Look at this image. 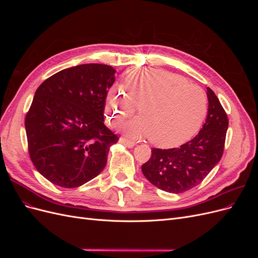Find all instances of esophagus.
<instances>
[{
	"mask_svg": "<svg viewBox=\"0 0 258 258\" xmlns=\"http://www.w3.org/2000/svg\"><path fill=\"white\" fill-rule=\"evenodd\" d=\"M118 142H119V143H121V144H123L124 146H127V147H129V148H131V147H134V146L136 145V143H135V142H132V141H130V140H128V139H126V138H119V140H118Z\"/></svg>",
	"mask_w": 258,
	"mask_h": 258,
	"instance_id": "esophagus-1",
	"label": "esophagus"
}]
</instances>
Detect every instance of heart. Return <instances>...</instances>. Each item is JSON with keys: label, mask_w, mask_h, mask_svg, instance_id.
Returning <instances> with one entry per match:
<instances>
[{"label": "heart", "mask_w": 258, "mask_h": 258, "mask_svg": "<svg viewBox=\"0 0 258 258\" xmlns=\"http://www.w3.org/2000/svg\"><path fill=\"white\" fill-rule=\"evenodd\" d=\"M119 86L110 89L105 115L113 126H119L137 110L140 116L123 130L131 138L148 137L160 147H173L195 136L205 120L208 100L205 91L187 84L177 74L161 69H134Z\"/></svg>", "instance_id": "b5f03b06"}]
</instances>
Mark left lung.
<instances>
[{
	"mask_svg": "<svg viewBox=\"0 0 258 258\" xmlns=\"http://www.w3.org/2000/svg\"><path fill=\"white\" fill-rule=\"evenodd\" d=\"M208 115L199 134L177 148H153L142 166L144 176L159 189L181 194L200 184L221 160L228 118L215 93L207 88Z\"/></svg>",
	"mask_w": 258,
	"mask_h": 258,
	"instance_id": "8db88e82",
	"label": "left lung"
}]
</instances>
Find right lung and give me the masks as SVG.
<instances>
[{"mask_svg": "<svg viewBox=\"0 0 258 258\" xmlns=\"http://www.w3.org/2000/svg\"><path fill=\"white\" fill-rule=\"evenodd\" d=\"M116 70L88 63L69 68L41 84L26 116L31 160L54 185L74 188L101 173L116 135L103 112Z\"/></svg>", "mask_w": 258, "mask_h": 258, "instance_id": "1", "label": "right lung"}]
</instances>
